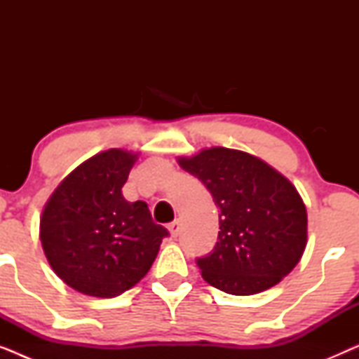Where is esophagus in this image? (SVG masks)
<instances>
[{
  "instance_id": "1",
  "label": "esophagus",
  "mask_w": 359,
  "mask_h": 359,
  "mask_svg": "<svg viewBox=\"0 0 359 359\" xmlns=\"http://www.w3.org/2000/svg\"><path fill=\"white\" fill-rule=\"evenodd\" d=\"M168 230H170V235L171 237H178L180 235V222L178 220H175V222H171L170 225H168Z\"/></svg>"
}]
</instances>
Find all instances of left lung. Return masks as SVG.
Segmentation results:
<instances>
[{
	"instance_id": "8db88e82",
	"label": "left lung",
	"mask_w": 359,
	"mask_h": 359,
	"mask_svg": "<svg viewBox=\"0 0 359 359\" xmlns=\"http://www.w3.org/2000/svg\"><path fill=\"white\" fill-rule=\"evenodd\" d=\"M219 208L214 252L196 263L204 281L233 296L276 286L301 262L307 210L297 189L273 166L247 151L210 147L180 156Z\"/></svg>"
}]
</instances>
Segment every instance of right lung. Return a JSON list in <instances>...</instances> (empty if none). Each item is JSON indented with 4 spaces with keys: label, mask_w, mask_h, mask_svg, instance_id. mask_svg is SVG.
<instances>
[{
    "label": "right lung",
    "mask_w": 359,
    "mask_h": 359,
    "mask_svg": "<svg viewBox=\"0 0 359 359\" xmlns=\"http://www.w3.org/2000/svg\"><path fill=\"white\" fill-rule=\"evenodd\" d=\"M137 151L109 149L78 165L57 186L41 215L43 253L75 291L116 297L149 273L168 230L144 201L122 196Z\"/></svg>",
    "instance_id": "add662e5"
}]
</instances>
